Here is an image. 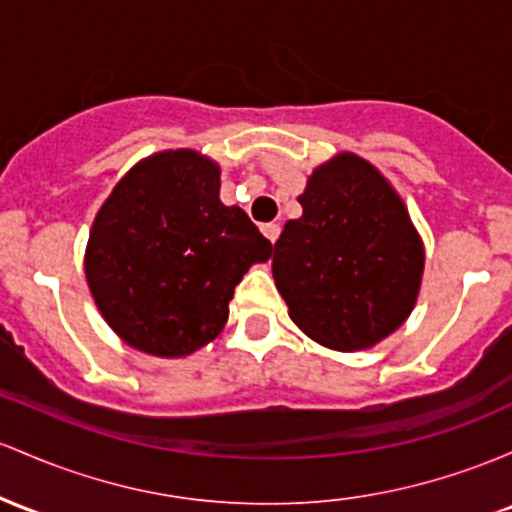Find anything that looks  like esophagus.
<instances>
[{
	"label": "esophagus",
	"instance_id": "obj_1",
	"mask_svg": "<svg viewBox=\"0 0 512 512\" xmlns=\"http://www.w3.org/2000/svg\"><path fill=\"white\" fill-rule=\"evenodd\" d=\"M262 233H265V238L269 240V243H277L279 226H277V223H265V226H262Z\"/></svg>",
	"mask_w": 512,
	"mask_h": 512
}]
</instances>
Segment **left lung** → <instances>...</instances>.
<instances>
[{
  "instance_id": "left-lung-1",
  "label": "left lung",
  "mask_w": 512,
  "mask_h": 512,
  "mask_svg": "<svg viewBox=\"0 0 512 512\" xmlns=\"http://www.w3.org/2000/svg\"><path fill=\"white\" fill-rule=\"evenodd\" d=\"M299 204L272 257L289 318L330 350L379 345L423 284L425 245L401 194L369 160L338 153L311 172Z\"/></svg>"
}]
</instances>
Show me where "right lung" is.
<instances>
[{
	"label": "right lung",
	"instance_id": "add662e5",
	"mask_svg": "<svg viewBox=\"0 0 512 512\" xmlns=\"http://www.w3.org/2000/svg\"><path fill=\"white\" fill-rule=\"evenodd\" d=\"M221 167L199 150L136 162L94 216L84 250L89 291L133 350L187 357L218 338L235 284L272 243L221 199Z\"/></svg>",
	"mask_w": 512,
	"mask_h": 512
}]
</instances>
